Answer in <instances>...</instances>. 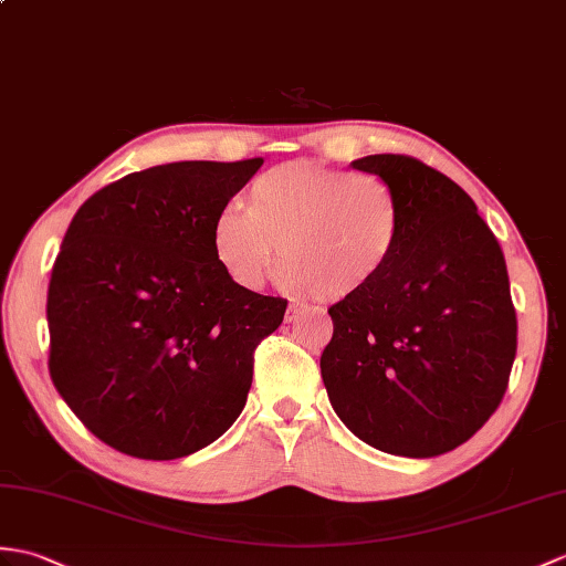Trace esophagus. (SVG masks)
<instances>
[{"mask_svg": "<svg viewBox=\"0 0 566 566\" xmlns=\"http://www.w3.org/2000/svg\"><path fill=\"white\" fill-rule=\"evenodd\" d=\"M298 313H301L298 304H289V308H286V323H294L298 318Z\"/></svg>", "mask_w": 566, "mask_h": 566, "instance_id": "34e87169", "label": "esophagus"}]
</instances>
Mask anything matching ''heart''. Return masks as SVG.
<instances>
[{
    "instance_id": "heart-1",
    "label": "heart",
    "mask_w": 566,
    "mask_h": 566,
    "mask_svg": "<svg viewBox=\"0 0 566 566\" xmlns=\"http://www.w3.org/2000/svg\"><path fill=\"white\" fill-rule=\"evenodd\" d=\"M400 235L402 207L386 180L292 161L251 182L245 209H221L212 221V251L241 289H260L282 255L284 292L345 301L388 270Z\"/></svg>"
}]
</instances>
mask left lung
Masks as SVG:
<instances>
[{
    "mask_svg": "<svg viewBox=\"0 0 566 566\" xmlns=\"http://www.w3.org/2000/svg\"><path fill=\"white\" fill-rule=\"evenodd\" d=\"M396 190L402 235L388 270L331 306L323 384L345 427L374 449L433 458L475 433L504 398L516 311L504 253L470 195L400 154L352 161Z\"/></svg>",
    "mask_w": 566,
    "mask_h": 566,
    "instance_id": "left-lung-1",
    "label": "left lung"
}]
</instances>
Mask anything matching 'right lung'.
Returning a JSON list of instances; mask_svg holds the SVG:
<instances>
[{
    "mask_svg": "<svg viewBox=\"0 0 566 566\" xmlns=\"http://www.w3.org/2000/svg\"><path fill=\"white\" fill-rule=\"evenodd\" d=\"M262 159L176 161L78 207L48 286L50 376L115 451L174 461L217 441L253 384V352L286 301L241 289L212 221Z\"/></svg>",
    "mask_w": 566,
    "mask_h": 566,
    "instance_id": "right-lung-1",
    "label": "right lung"
}]
</instances>
